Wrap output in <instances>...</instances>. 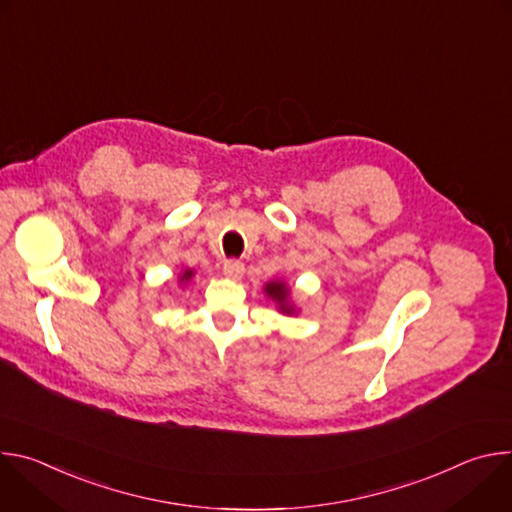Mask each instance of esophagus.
I'll list each match as a JSON object with an SVG mask.
<instances>
[{
  "instance_id": "obj_1",
  "label": "esophagus",
  "mask_w": 512,
  "mask_h": 512,
  "mask_svg": "<svg viewBox=\"0 0 512 512\" xmlns=\"http://www.w3.org/2000/svg\"><path fill=\"white\" fill-rule=\"evenodd\" d=\"M223 271H225V275H229L233 279H239L245 273V265L239 259H227L225 265H223Z\"/></svg>"
}]
</instances>
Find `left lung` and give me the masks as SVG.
<instances>
[{"label": "left lung", "instance_id": "1", "mask_svg": "<svg viewBox=\"0 0 512 512\" xmlns=\"http://www.w3.org/2000/svg\"><path fill=\"white\" fill-rule=\"evenodd\" d=\"M265 291H267V296H271L273 300H277V302L285 304L287 289H285V285H283V283H269V285L265 287ZM281 310H283V312H289V308H287V306H281Z\"/></svg>", "mask_w": 512, "mask_h": 512}]
</instances>
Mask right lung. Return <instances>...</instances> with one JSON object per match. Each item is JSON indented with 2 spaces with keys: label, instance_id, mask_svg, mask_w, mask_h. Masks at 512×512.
Wrapping results in <instances>:
<instances>
[{
  "label": "right lung",
  "instance_id": "right-lung-1",
  "mask_svg": "<svg viewBox=\"0 0 512 512\" xmlns=\"http://www.w3.org/2000/svg\"><path fill=\"white\" fill-rule=\"evenodd\" d=\"M190 275H192V271H184V275H182V281H184V279H190Z\"/></svg>",
  "mask_w": 512,
  "mask_h": 512
}]
</instances>
